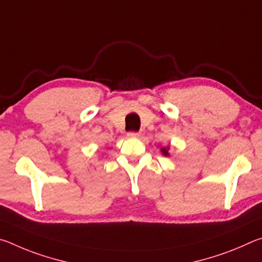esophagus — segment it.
Instances as JSON below:
<instances>
[{
    "label": "esophagus",
    "mask_w": 262,
    "mask_h": 262,
    "mask_svg": "<svg viewBox=\"0 0 262 262\" xmlns=\"http://www.w3.org/2000/svg\"><path fill=\"white\" fill-rule=\"evenodd\" d=\"M127 135L129 137H140L141 133L140 132H129Z\"/></svg>",
    "instance_id": "esophagus-1"
}]
</instances>
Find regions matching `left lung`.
Returning a JSON list of instances; mask_svg holds the SVG:
<instances>
[{
    "label": "left lung",
    "mask_w": 262,
    "mask_h": 262,
    "mask_svg": "<svg viewBox=\"0 0 262 262\" xmlns=\"http://www.w3.org/2000/svg\"><path fill=\"white\" fill-rule=\"evenodd\" d=\"M162 152L165 155V156H168V152H167V149L166 148H162Z\"/></svg>",
    "instance_id": "obj_1"
}]
</instances>
